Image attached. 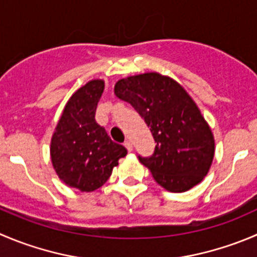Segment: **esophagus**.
Masks as SVG:
<instances>
[{
    "label": "esophagus",
    "instance_id": "esophagus-1",
    "mask_svg": "<svg viewBox=\"0 0 257 257\" xmlns=\"http://www.w3.org/2000/svg\"><path fill=\"white\" fill-rule=\"evenodd\" d=\"M124 146H125V148L128 149L129 152H132V151H133V144H132V142L129 141V139H126V141L124 142Z\"/></svg>",
    "mask_w": 257,
    "mask_h": 257
}]
</instances>
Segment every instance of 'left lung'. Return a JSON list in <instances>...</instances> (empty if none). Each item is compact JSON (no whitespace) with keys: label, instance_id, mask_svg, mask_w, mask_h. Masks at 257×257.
<instances>
[{"label":"left lung","instance_id":"obj_1","mask_svg":"<svg viewBox=\"0 0 257 257\" xmlns=\"http://www.w3.org/2000/svg\"><path fill=\"white\" fill-rule=\"evenodd\" d=\"M114 93L151 128L154 153L138 158L157 183L169 192H186L205 178L215 139L198 106L176 80L158 73L128 76L116 81Z\"/></svg>","mask_w":257,"mask_h":257}]
</instances>
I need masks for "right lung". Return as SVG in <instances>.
Returning <instances> with one entry per match:
<instances>
[{"instance_id": "add662e5", "label": "right lung", "mask_w": 257, "mask_h": 257, "mask_svg": "<svg viewBox=\"0 0 257 257\" xmlns=\"http://www.w3.org/2000/svg\"><path fill=\"white\" fill-rule=\"evenodd\" d=\"M104 81L95 79L71 95L55 128L50 154L55 172L69 187L91 192L103 186L126 149L95 121Z\"/></svg>"}]
</instances>
